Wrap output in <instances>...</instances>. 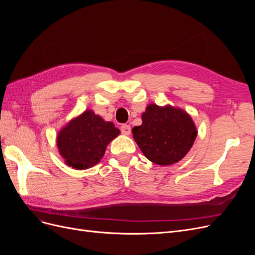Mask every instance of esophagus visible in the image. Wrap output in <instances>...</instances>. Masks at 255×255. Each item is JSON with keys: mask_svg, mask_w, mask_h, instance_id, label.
<instances>
[{"mask_svg": "<svg viewBox=\"0 0 255 255\" xmlns=\"http://www.w3.org/2000/svg\"><path fill=\"white\" fill-rule=\"evenodd\" d=\"M120 129H121V133H122L123 135L128 136V135L130 134V127H129L128 125H122L121 128H120Z\"/></svg>", "mask_w": 255, "mask_h": 255, "instance_id": "esophagus-1", "label": "esophagus"}]
</instances>
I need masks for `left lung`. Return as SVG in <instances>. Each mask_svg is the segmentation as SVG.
Here are the masks:
<instances>
[{
    "label": "left lung",
    "mask_w": 255,
    "mask_h": 255,
    "mask_svg": "<svg viewBox=\"0 0 255 255\" xmlns=\"http://www.w3.org/2000/svg\"><path fill=\"white\" fill-rule=\"evenodd\" d=\"M142 123L132 129L133 138L152 163L169 166L180 161L191 149L198 134L190 115L172 105L149 104Z\"/></svg>",
    "instance_id": "left-lung-1"
}]
</instances>
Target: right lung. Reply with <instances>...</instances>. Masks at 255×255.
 Segmentation results:
<instances>
[{
    "mask_svg": "<svg viewBox=\"0 0 255 255\" xmlns=\"http://www.w3.org/2000/svg\"><path fill=\"white\" fill-rule=\"evenodd\" d=\"M119 134L120 129L113 122L86 110L61 128L56 143L66 165L85 170L100 163L106 146Z\"/></svg>",
    "mask_w": 255,
    "mask_h": 255,
    "instance_id": "obj_1",
    "label": "right lung"
}]
</instances>
